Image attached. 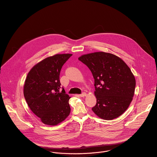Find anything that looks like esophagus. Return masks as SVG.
Wrapping results in <instances>:
<instances>
[{
    "mask_svg": "<svg viewBox=\"0 0 157 157\" xmlns=\"http://www.w3.org/2000/svg\"><path fill=\"white\" fill-rule=\"evenodd\" d=\"M80 97H85V96H86V93H83L81 94H80Z\"/></svg>",
    "mask_w": 157,
    "mask_h": 157,
    "instance_id": "obj_1",
    "label": "esophagus"
}]
</instances>
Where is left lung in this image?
Listing matches in <instances>:
<instances>
[{"instance_id": "1", "label": "left lung", "mask_w": 157, "mask_h": 157, "mask_svg": "<svg viewBox=\"0 0 157 157\" xmlns=\"http://www.w3.org/2000/svg\"><path fill=\"white\" fill-rule=\"evenodd\" d=\"M78 59L91 71L97 103L93 112L104 120H113L128 108L135 93L136 80L127 64L119 56L104 52L82 55Z\"/></svg>"}]
</instances>
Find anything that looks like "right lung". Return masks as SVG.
<instances>
[{"label": "right lung", "instance_id": "right-lung-1", "mask_svg": "<svg viewBox=\"0 0 157 157\" xmlns=\"http://www.w3.org/2000/svg\"><path fill=\"white\" fill-rule=\"evenodd\" d=\"M71 53L56 54L36 64L29 72L24 86V95L32 112L41 122L56 125L69 115L71 97L63 88L60 92L59 73Z\"/></svg>", "mask_w": 157, "mask_h": 157}]
</instances>
